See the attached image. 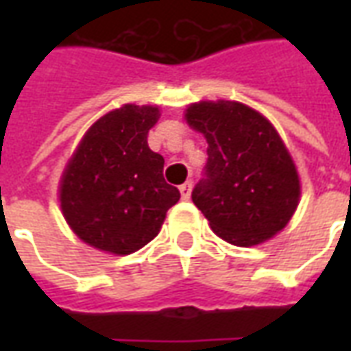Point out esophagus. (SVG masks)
<instances>
[{"instance_id":"obj_1","label":"esophagus","mask_w":351,"mask_h":351,"mask_svg":"<svg viewBox=\"0 0 351 351\" xmlns=\"http://www.w3.org/2000/svg\"><path fill=\"white\" fill-rule=\"evenodd\" d=\"M178 190H180V195H182L184 201H188V199H190V195H191V182H190V180H188V182H184L182 186L178 188Z\"/></svg>"}]
</instances>
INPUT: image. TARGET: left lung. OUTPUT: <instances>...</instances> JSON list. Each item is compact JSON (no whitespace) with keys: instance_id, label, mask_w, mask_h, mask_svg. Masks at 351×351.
<instances>
[{"instance_id":"left-lung-1","label":"left lung","mask_w":351,"mask_h":351,"mask_svg":"<svg viewBox=\"0 0 351 351\" xmlns=\"http://www.w3.org/2000/svg\"><path fill=\"white\" fill-rule=\"evenodd\" d=\"M186 122L208 143L191 199L218 237L254 246L286 228L299 205V175L278 131L239 101H199Z\"/></svg>"}]
</instances>
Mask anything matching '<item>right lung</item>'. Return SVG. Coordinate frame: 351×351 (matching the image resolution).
Segmentation results:
<instances>
[{"label": "right lung", "mask_w": 351, "mask_h": 351, "mask_svg": "<svg viewBox=\"0 0 351 351\" xmlns=\"http://www.w3.org/2000/svg\"><path fill=\"white\" fill-rule=\"evenodd\" d=\"M160 118L152 105H123L86 131L60 182V203L80 241L116 256L143 248L160 233L180 191L163 178V156L148 148Z\"/></svg>", "instance_id": "obj_1"}]
</instances>
